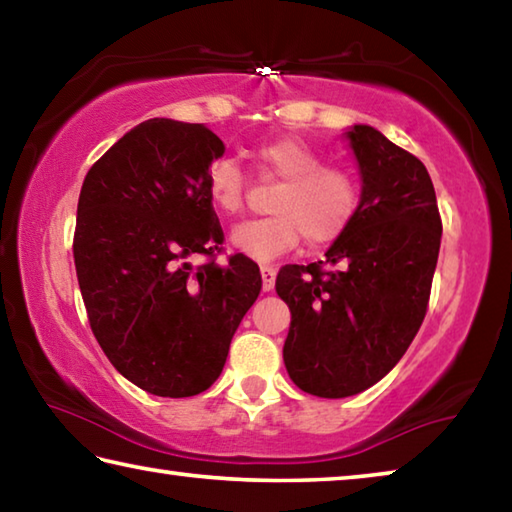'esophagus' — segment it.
<instances>
[{"label":"esophagus","instance_id":"34e87169","mask_svg":"<svg viewBox=\"0 0 512 512\" xmlns=\"http://www.w3.org/2000/svg\"><path fill=\"white\" fill-rule=\"evenodd\" d=\"M262 287L264 291H271L275 287V268L262 266Z\"/></svg>","mask_w":512,"mask_h":512}]
</instances>
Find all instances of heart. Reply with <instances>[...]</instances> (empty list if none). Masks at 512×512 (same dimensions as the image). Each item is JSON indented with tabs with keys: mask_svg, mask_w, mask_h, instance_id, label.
<instances>
[{
	"mask_svg": "<svg viewBox=\"0 0 512 512\" xmlns=\"http://www.w3.org/2000/svg\"><path fill=\"white\" fill-rule=\"evenodd\" d=\"M250 158L262 173L280 180L271 198L273 214L248 219L232 230V244L257 262H271L296 248L302 237L320 248L350 228L361 207L359 178L348 167L323 162L314 146L296 137L257 144ZM205 189L216 210H244L246 176L237 160L216 158L205 171Z\"/></svg>",
	"mask_w": 512,
	"mask_h": 512,
	"instance_id": "b5f03b06",
	"label": "heart"
}]
</instances>
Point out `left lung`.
Masks as SVG:
<instances>
[{
  "mask_svg": "<svg viewBox=\"0 0 512 512\" xmlns=\"http://www.w3.org/2000/svg\"><path fill=\"white\" fill-rule=\"evenodd\" d=\"M359 214L320 262L280 268L291 309L284 366L300 391L348 397L388 375L418 334L436 271L440 221L427 167L372 126L348 131Z\"/></svg>",
  "mask_w": 512,
  "mask_h": 512,
  "instance_id": "left-lung-1",
  "label": "left lung"
}]
</instances>
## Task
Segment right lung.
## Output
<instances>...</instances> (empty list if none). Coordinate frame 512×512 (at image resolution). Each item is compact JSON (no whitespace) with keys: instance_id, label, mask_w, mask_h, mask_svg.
<instances>
[{"instance_id":"add662e5","label":"right lung","mask_w":512,"mask_h":512,"mask_svg":"<svg viewBox=\"0 0 512 512\" xmlns=\"http://www.w3.org/2000/svg\"><path fill=\"white\" fill-rule=\"evenodd\" d=\"M223 151L203 124L149 119L83 180L74 264L85 311L112 366L146 393L207 391L262 291L253 259L216 264L223 230L205 171Z\"/></svg>"}]
</instances>
